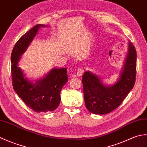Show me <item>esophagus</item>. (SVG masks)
I'll return each mask as SVG.
<instances>
[{
  "label": "esophagus",
  "mask_w": 147,
  "mask_h": 147,
  "mask_svg": "<svg viewBox=\"0 0 147 147\" xmlns=\"http://www.w3.org/2000/svg\"><path fill=\"white\" fill-rule=\"evenodd\" d=\"M76 73H77V75L78 76H82L84 73V69H83L82 68H80L78 69Z\"/></svg>",
  "instance_id": "obj_1"
}]
</instances>
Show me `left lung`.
<instances>
[{
    "mask_svg": "<svg viewBox=\"0 0 147 147\" xmlns=\"http://www.w3.org/2000/svg\"><path fill=\"white\" fill-rule=\"evenodd\" d=\"M136 51L131 42L119 78L114 85L107 86L90 71L83 75L85 106L93 114H106L118 107L133 88L136 80Z\"/></svg>",
    "mask_w": 147,
    "mask_h": 147,
    "instance_id": "1",
    "label": "left lung"
}]
</instances>
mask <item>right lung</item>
Returning <instances> with one entry per match:
<instances>
[{
  "label": "right lung",
  "mask_w": 147,
  "mask_h": 147,
  "mask_svg": "<svg viewBox=\"0 0 147 147\" xmlns=\"http://www.w3.org/2000/svg\"><path fill=\"white\" fill-rule=\"evenodd\" d=\"M36 24L24 34L16 43L11 54V74L12 86L15 92L30 109L36 112L54 111L61 102V92L67 82L66 68H54L43 78L35 83L26 78L21 69L18 67L21 55L35 38L40 27Z\"/></svg>",
  "instance_id": "right-lung-1"
}]
</instances>
